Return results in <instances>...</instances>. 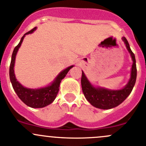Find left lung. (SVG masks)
Masks as SVG:
<instances>
[{
    "instance_id": "8db88e82",
    "label": "left lung",
    "mask_w": 146,
    "mask_h": 146,
    "mask_svg": "<svg viewBox=\"0 0 146 146\" xmlns=\"http://www.w3.org/2000/svg\"><path fill=\"white\" fill-rule=\"evenodd\" d=\"M127 50L131 57L133 64L131 70V76L128 83L119 90H110L102 87H96L88 81L85 74L82 71V91L86 100L95 108L102 110H108L115 108L121 104L132 91L136 80V64L135 55L130 48V46L125 37H122Z\"/></svg>"
}]
</instances>
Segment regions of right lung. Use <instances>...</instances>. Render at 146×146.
<instances>
[{"label": "right lung", "mask_w": 146, "mask_h": 146, "mask_svg": "<svg viewBox=\"0 0 146 146\" xmlns=\"http://www.w3.org/2000/svg\"><path fill=\"white\" fill-rule=\"evenodd\" d=\"M36 29V27H34L31 31H28L27 33L24 34L19 43L15 48L13 55H12L9 74H10V79L12 85H13V89L15 91L19 99L29 107H31L33 108H41L48 106L53 102V100H55L57 95H58V91H59V87L61 81L65 77L67 74L70 71V69L72 68L74 65L70 66V67H67L64 70H62V72H60L56 76V78L54 79L53 82L49 85H48L47 86L42 87V88H29L23 86L19 83L16 79L14 71L16 55H17V51L20 48L25 36L31 34Z\"/></svg>", "instance_id": "1"}]
</instances>
